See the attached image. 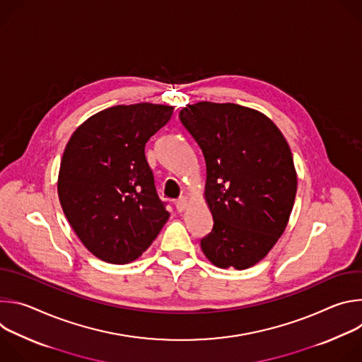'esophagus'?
Segmentation results:
<instances>
[{"label": "esophagus", "mask_w": 362, "mask_h": 362, "mask_svg": "<svg viewBox=\"0 0 362 362\" xmlns=\"http://www.w3.org/2000/svg\"><path fill=\"white\" fill-rule=\"evenodd\" d=\"M175 206L177 212H183L186 208H187V199L185 196H180L176 202H175Z\"/></svg>", "instance_id": "esophagus-1"}]
</instances>
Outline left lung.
Returning <instances> with one entry per match:
<instances>
[{"label": "left lung", "instance_id": "left-lung-1", "mask_svg": "<svg viewBox=\"0 0 362 362\" xmlns=\"http://www.w3.org/2000/svg\"><path fill=\"white\" fill-rule=\"evenodd\" d=\"M179 119L206 162L214 228L200 247L219 268H250L288 225L298 185L291 148L271 119L233 103L187 105Z\"/></svg>", "mask_w": 362, "mask_h": 362}]
</instances>
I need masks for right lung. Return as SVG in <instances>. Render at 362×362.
I'll return each mask as SVG.
<instances>
[{"instance_id":"right-lung-1","label":"right lung","mask_w":362,"mask_h":362,"mask_svg":"<svg viewBox=\"0 0 362 362\" xmlns=\"http://www.w3.org/2000/svg\"><path fill=\"white\" fill-rule=\"evenodd\" d=\"M151 103L115 106L86 120L70 137L59 173L63 212L98 259L129 264L169 219L144 146L172 117Z\"/></svg>"}]
</instances>
